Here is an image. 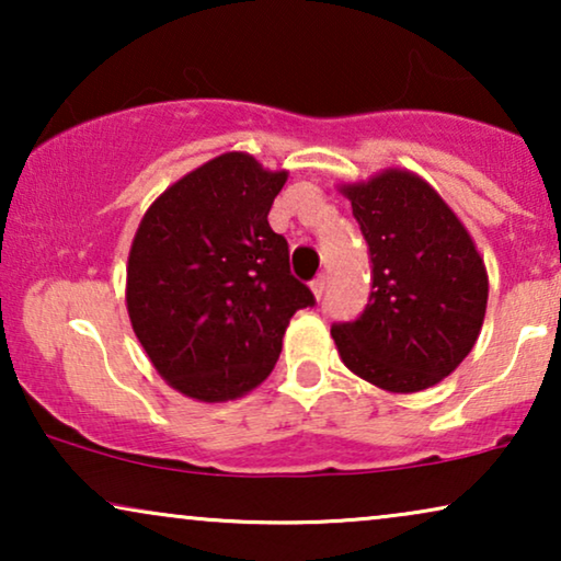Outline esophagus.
<instances>
[{
	"label": "esophagus",
	"mask_w": 561,
	"mask_h": 561,
	"mask_svg": "<svg viewBox=\"0 0 561 561\" xmlns=\"http://www.w3.org/2000/svg\"><path fill=\"white\" fill-rule=\"evenodd\" d=\"M324 283H327L324 275H319V278H313V280H311V294L317 296V298L324 296Z\"/></svg>",
	"instance_id": "obj_1"
}]
</instances>
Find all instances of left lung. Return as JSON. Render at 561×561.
<instances>
[{
  "label": "left lung",
  "mask_w": 561,
  "mask_h": 561,
  "mask_svg": "<svg viewBox=\"0 0 561 561\" xmlns=\"http://www.w3.org/2000/svg\"><path fill=\"white\" fill-rule=\"evenodd\" d=\"M373 263L359 319L334 324L342 363L388 393H419L455 373L478 342L488 271L449 204L405 168L342 183Z\"/></svg>",
  "instance_id": "left-lung-1"
}]
</instances>
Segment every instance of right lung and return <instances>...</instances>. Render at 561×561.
I'll use <instances>...</instances> for the list:
<instances>
[{"mask_svg": "<svg viewBox=\"0 0 561 561\" xmlns=\"http://www.w3.org/2000/svg\"><path fill=\"white\" fill-rule=\"evenodd\" d=\"M288 171L225 152L168 186L127 257L129 324L160 378L202 403L234 401L275 367L309 286L267 225Z\"/></svg>", "mask_w": 561, "mask_h": 561, "instance_id": "add662e5", "label": "right lung"}]
</instances>
